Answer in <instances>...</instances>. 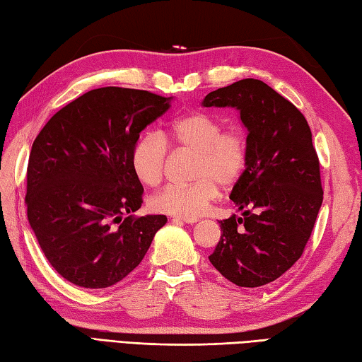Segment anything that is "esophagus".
Instances as JSON below:
<instances>
[{
	"instance_id": "obj_1",
	"label": "esophagus",
	"mask_w": 362,
	"mask_h": 362,
	"mask_svg": "<svg viewBox=\"0 0 362 362\" xmlns=\"http://www.w3.org/2000/svg\"><path fill=\"white\" fill-rule=\"evenodd\" d=\"M173 220H176V222H182V223H197L198 222L197 217H175Z\"/></svg>"
}]
</instances>
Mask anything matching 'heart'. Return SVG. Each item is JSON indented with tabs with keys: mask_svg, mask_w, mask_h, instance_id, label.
Here are the masks:
<instances>
[{
	"mask_svg": "<svg viewBox=\"0 0 362 362\" xmlns=\"http://www.w3.org/2000/svg\"><path fill=\"white\" fill-rule=\"evenodd\" d=\"M168 145L197 154L192 184H168L153 197L151 208L175 217H198L218 197V184L231 189L247 168V142L239 131L206 112H190L172 122L162 132H146L132 146L131 165L137 180L154 187L164 178Z\"/></svg>",
	"mask_w": 362,
	"mask_h": 362,
	"instance_id": "1",
	"label": "heart"
}]
</instances>
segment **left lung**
I'll list each match as a JSON object with an SVG mask.
<instances>
[{
	"instance_id": "1",
	"label": "left lung",
	"mask_w": 362,
	"mask_h": 362,
	"mask_svg": "<svg viewBox=\"0 0 362 362\" xmlns=\"http://www.w3.org/2000/svg\"><path fill=\"white\" fill-rule=\"evenodd\" d=\"M204 107H234L247 128L248 160L230 198L242 217L222 220L211 264L231 283L259 287L300 259L322 206L319 158L303 114L259 79L204 97Z\"/></svg>"
}]
</instances>
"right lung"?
I'll list each match as a JSON object with an SVG mask.
<instances>
[{
    "label": "right lung",
    "mask_w": 362,
    "mask_h": 362,
    "mask_svg": "<svg viewBox=\"0 0 362 362\" xmlns=\"http://www.w3.org/2000/svg\"><path fill=\"white\" fill-rule=\"evenodd\" d=\"M172 100L136 88H95L56 112L35 137L28 220L43 255L67 281L87 289L122 281L167 223L165 216H131L144 194L131 151Z\"/></svg>",
    "instance_id": "add662e5"
}]
</instances>
